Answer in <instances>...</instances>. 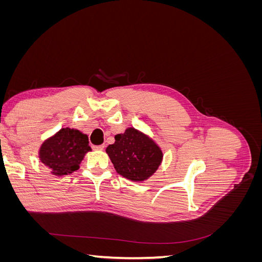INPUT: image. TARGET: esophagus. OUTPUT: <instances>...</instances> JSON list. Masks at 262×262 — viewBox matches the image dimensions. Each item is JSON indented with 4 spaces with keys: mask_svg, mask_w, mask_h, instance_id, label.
<instances>
[{
    "mask_svg": "<svg viewBox=\"0 0 262 262\" xmlns=\"http://www.w3.org/2000/svg\"><path fill=\"white\" fill-rule=\"evenodd\" d=\"M104 148H105V145H104V144L98 145V146H94V149H96V150H102Z\"/></svg>",
    "mask_w": 262,
    "mask_h": 262,
    "instance_id": "esophagus-1",
    "label": "esophagus"
}]
</instances>
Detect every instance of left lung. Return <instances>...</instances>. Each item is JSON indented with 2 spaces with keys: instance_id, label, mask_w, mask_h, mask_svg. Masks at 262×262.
<instances>
[{
  "instance_id": "obj_1",
  "label": "left lung",
  "mask_w": 262,
  "mask_h": 262,
  "mask_svg": "<svg viewBox=\"0 0 262 262\" xmlns=\"http://www.w3.org/2000/svg\"><path fill=\"white\" fill-rule=\"evenodd\" d=\"M106 153L119 175L136 182L152 177L163 162V150L156 142L134 128L117 134Z\"/></svg>"
}]
</instances>
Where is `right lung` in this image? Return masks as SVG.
<instances>
[{
  "label": "right lung",
  "instance_id": "1",
  "mask_svg": "<svg viewBox=\"0 0 262 262\" xmlns=\"http://www.w3.org/2000/svg\"><path fill=\"white\" fill-rule=\"evenodd\" d=\"M89 143V137L82 131L62 128L43 141L38 152L39 160L52 175H70L80 168L85 154L92 150Z\"/></svg>",
  "mask_w": 262,
  "mask_h": 262
}]
</instances>
